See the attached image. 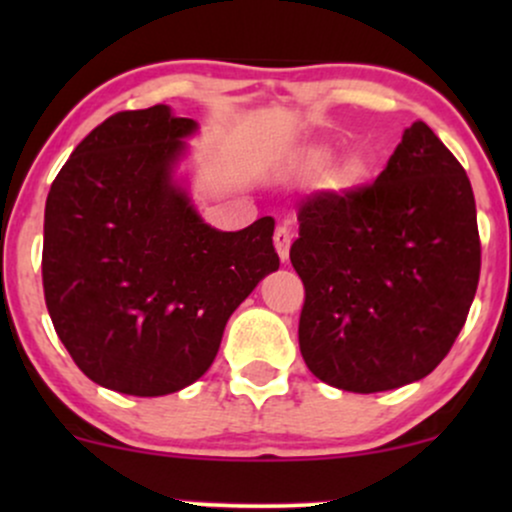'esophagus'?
<instances>
[{
	"label": "esophagus",
	"mask_w": 512,
	"mask_h": 512,
	"mask_svg": "<svg viewBox=\"0 0 512 512\" xmlns=\"http://www.w3.org/2000/svg\"><path fill=\"white\" fill-rule=\"evenodd\" d=\"M291 228L286 226H276V231H274V248H276V252H279V260L281 262H286L289 260V248H291Z\"/></svg>",
	"instance_id": "esophagus-1"
}]
</instances>
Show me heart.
<instances>
[{"label": "heart", "mask_w": 512, "mask_h": 512, "mask_svg": "<svg viewBox=\"0 0 512 512\" xmlns=\"http://www.w3.org/2000/svg\"><path fill=\"white\" fill-rule=\"evenodd\" d=\"M330 156H332L330 149H325V146H313V149H308L303 154L305 163H310V166H322V163L330 161ZM361 175H363V166L356 161V163H351V166L344 168L342 182H356Z\"/></svg>", "instance_id": "1"}]
</instances>
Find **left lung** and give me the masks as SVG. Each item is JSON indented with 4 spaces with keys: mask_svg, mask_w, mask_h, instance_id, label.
Here are the masks:
<instances>
[{
    "mask_svg": "<svg viewBox=\"0 0 512 512\" xmlns=\"http://www.w3.org/2000/svg\"><path fill=\"white\" fill-rule=\"evenodd\" d=\"M298 344L322 383L385 392L426 378L467 320L481 269L467 173L426 122L404 129L368 187L298 211Z\"/></svg>",
    "mask_w": 512,
    "mask_h": 512,
    "instance_id": "8db88e82",
    "label": "left lung"
}]
</instances>
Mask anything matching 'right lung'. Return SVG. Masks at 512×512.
<instances>
[{
	"label": "right lung",
	"instance_id": "add662e5",
	"mask_svg": "<svg viewBox=\"0 0 512 512\" xmlns=\"http://www.w3.org/2000/svg\"><path fill=\"white\" fill-rule=\"evenodd\" d=\"M199 125L168 105L98 125L45 202L43 289L57 337L108 390L161 397L207 373L228 317L279 269L274 219L204 223L178 178Z\"/></svg>",
	"mask_w": 512,
	"mask_h": 512
}]
</instances>
